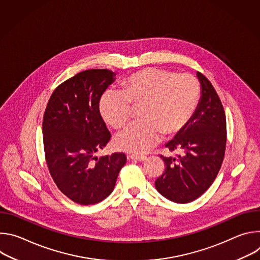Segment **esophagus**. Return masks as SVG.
Returning <instances> with one entry per match:
<instances>
[{
    "mask_svg": "<svg viewBox=\"0 0 260 260\" xmlns=\"http://www.w3.org/2000/svg\"><path fill=\"white\" fill-rule=\"evenodd\" d=\"M128 157L129 158H132V159H136V160H139V161H143V160H146V156L145 155H140V154H135V153H132V154H129L128 155Z\"/></svg>",
    "mask_w": 260,
    "mask_h": 260,
    "instance_id": "34e87169",
    "label": "esophagus"
}]
</instances>
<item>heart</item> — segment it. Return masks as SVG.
<instances>
[{
    "mask_svg": "<svg viewBox=\"0 0 260 260\" xmlns=\"http://www.w3.org/2000/svg\"><path fill=\"white\" fill-rule=\"evenodd\" d=\"M200 100V86L187 73L175 74L159 70L139 71L122 83L121 92L106 93L100 105L105 121L115 129L124 128L138 108L140 121L117 137V149L143 153L164 134L182 132L192 118Z\"/></svg>",
    "mask_w": 260,
    "mask_h": 260,
    "instance_id": "heart-1",
    "label": "heart"
}]
</instances>
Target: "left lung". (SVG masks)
I'll return each mask as SVG.
<instances>
[{"label": "left lung", "instance_id": "1", "mask_svg": "<svg viewBox=\"0 0 260 260\" xmlns=\"http://www.w3.org/2000/svg\"><path fill=\"white\" fill-rule=\"evenodd\" d=\"M202 98L189 123L166 147L175 156L166 157L165 172L155 180L157 191L166 199L186 204L200 198L214 182L224 158L226 118L212 83L201 72Z\"/></svg>", "mask_w": 260, "mask_h": 260}]
</instances>
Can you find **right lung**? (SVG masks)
Listing matches in <instances>:
<instances>
[{
	"instance_id": "add662e5",
	"label": "right lung",
	"mask_w": 260,
	"mask_h": 260,
	"mask_svg": "<svg viewBox=\"0 0 260 260\" xmlns=\"http://www.w3.org/2000/svg\"><path fill=\"white\" fill-rule=\"evenodd\" d=\"M115 73L107 69L76 74L52 92L43 117V144L57 188L79 205H94L113 191L126 162L123 152L94 154L111 140L100 113V101Z\"/></svg>"
}]
</instances>
